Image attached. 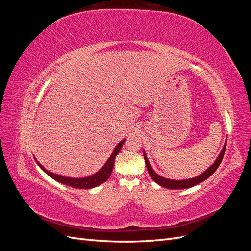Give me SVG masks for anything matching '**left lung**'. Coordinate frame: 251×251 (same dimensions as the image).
Instances as JSON below:
<instances>
[{
	"label": "left lung",
	"instance_id": "1",
	"mask_svg": "<svg viewBox=\"0 0 251 251\" xmlns=\"http://www.w3.org/2000/svg\"><path fill=\"white\" fill-rule=\"evenodd\" d=\"M226 142H227V139L225 141V144L224 147L221 151V153L219 154L218 158L216 159V161L212 163L209 168L203 172L201 175H199V176H197L195 178H191V179H184V180H172V179H166L164 177H161L159 176L158 174L155 173V171L151 169V166L148 160V157L146 155V151H143V156H144V160H146V164H147V169H148V172L150 174L151 178L153 179L157 184H159L162 187H165V188H170V189H184V188H189V187H193L197 184L201 183V182L205 181L207 178H209L212 174H214L216 172V170L219 168L220 163H221L222 159H223V156H224V153H225V149H226Z\"/></svg>",
	"mask_w": 251,
	"mask_h": 251
}]
</instances>
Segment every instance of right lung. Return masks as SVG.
<instances>
[{"label": "right lung", "mask_w": 251, "mask_h": 251, "mask_svg": "<svg viewBox=\"0 0 251 251\" xmlns=\"http://www.w3.org/2000/svg\"><path fill=\"white\" fill-rule=\"evenodd\" d=\"M125 141H126V139L121 140L117 144L115 149H114L112 155L110 156V158L108 159L107 162L104 163V165L100 171L95 173L94 175H91V176H88V177H85V178H69V177L60 176V175L51 173L48 170L45 169L39 161H36V163L45 173L48 175V176H50L52 179H54L55 181L59 182V183H63L65 185L71 186V187H74V188H81V189L93 188V187L100 185L101 183H103V182H105L110 178L111 173L113 171L114 162H115V157L120 151L121 148H123Z\"/></svg>", "instance_id": "obj_1"}]
</instances>
